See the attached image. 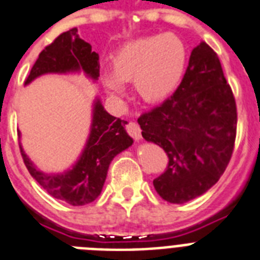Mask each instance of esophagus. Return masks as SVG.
Instances as JSON below:
<instances>
[{
	"mask_svg": "<svg viewBox=\"0 0 260 260\" xmlns=\"http://www.w3.org/2000/svg\"><path fill=\"white\" fill-rule=\"evenodd\" d=\"M126 131H128V134H129L131 136L134 137L135 140L139 141L141 139V129L137 123H134V121L128 123V125H126Z\"/></svg>",
	"mask_w": 260,
	"mask_h": 260,
	"instance_id": "1",
	"label": "esophagus"
}]
</instances>
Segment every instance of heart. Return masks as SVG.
Listing matches in <instances>:
<instances>
[{"instance_id": "obj_1", "label": "heart", "mask_w": 260, "mask_h": 260, "mask_svg": "<svg viewBox=\"0 0 260 260\" xmlns=\"http://www.w3.org/2000/svg\"><path fill=\"white\" fill-rule=\"evenodd\" d=\"M185 65L184 42L175 35H155L121 46L112 57V73L101 80L112 96H123L124 82H135L143 100L160 103L178 89Z\"/></svg>"}]
</instances>
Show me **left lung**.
<instances>
[{"label":"left lung","instance_id":"obj_1","mask_svg":"<svg viewBox=\"0 0 260 260\" xmlns=\"http://www.w3.org/2000/svg\"><path fill=\"white\" fill-rule=\"evenodd\" d=\"M236 121L235 99L218 54L200 42L175 93L137 120L143 137L170 159L166 172L153 180L156 192L183 204L208 191L229 166Z\"/></svg>","mask_w":260,"mask_h":260}]
</instances>
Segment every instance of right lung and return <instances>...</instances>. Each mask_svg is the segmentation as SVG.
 <instances>
[{"instance_id": "add662e5", "label": "right lung", "mask_w": 260, "mask_h": 260, "mask_svg": "<svg viewBox=\"0 0 260 260\" xmlns=\"http://www.w3.org/2000/svg\"><path fill=\"white\" fill-rule=\"evenodd\" d=\"M97 81L100 76L99 54L92 46L81 40L77 27L60 35L40 53L27 76L25 85L46 73H80ZM126 121L109 115L100 99H96L92 111V124L86 144L79 160L62 174H45L40 171L22 149L29 174L49 195L71 206L92 203L101 193L111 161L120 152L129 148L134 139L126 134ZM20 135V134H18Z\"/></svg>"}]
</instances>
